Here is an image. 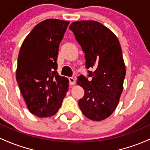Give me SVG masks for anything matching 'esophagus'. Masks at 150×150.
I'll return each mask as SVG.
<instances>
[{
    "label": "esophagus",
    "instance_id": "esophagus-1",
    "mask_svg": "<svg viewBox=\"0 0 150 150\" xmlns=\"http://www.w3.org/2000/svg\"><path fill=\"white\" fill-rule=\"evenodd\" d=\"M69 84L71 86L74 85L76 83V79L74 77H69Z\"/></svg>",
    "mask_w": 150,
    "mask_h": 150
}]
</instances>
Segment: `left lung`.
<instances>
[{
    "label": "left lung",
    "mask_w": 150,
    "mask_h": 150,
    "mask_svg": "<svg viewBox=\"0 0 150 150\" xmlns=\"http://www.w3.org/2000/svg\"><path fill=\"white\" fill-rule=\"evenodd\" d=\"M85 54L88 81L80 75L77 83L84 90L79 100L83 114L100 121L109 117L118 104L123 89L126 71L122 49L115 34L101 23L93 21L74 22L69 26Z\"/></svg>",
    "instance_id": "left-lung-1"
}]
</instances>
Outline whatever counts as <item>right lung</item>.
<instances>
[{
	"instance_id": "right-lung-1",
	"label": "right lung",
	"mask_w": 150,
	"mask_h": 150,
	"mask_svg": "<svg viewBox=\"0 0 150 150\" xmlns=\"http://www.w3.org/2000/svg\"><path fill=\"white\" fill-rule=\"evenodd\" d=\"M69 22L47 19L33 28L22 44L16 79L28 110L50 117L61 107L69 81L57 73L59 46Z\"/></svg>"
}]
</instances>
